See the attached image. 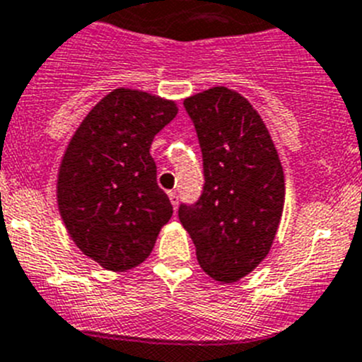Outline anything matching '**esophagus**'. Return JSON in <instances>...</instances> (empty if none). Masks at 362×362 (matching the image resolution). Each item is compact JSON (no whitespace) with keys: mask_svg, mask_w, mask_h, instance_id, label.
Returning <instances> with one entry per match:
<instances>
[{"mask_svg":"<svg viewBox=\"0 0 362 362\" xmlns=\"http://www.w3.org/2000/svg\"><path fill=\"white\" fill-rule=\"evenodd\" d=\"M168 197H170L173 209H175V211H177V207H178V194L175 191H170V192H168Z\"/></svg>","mask_w":362,"mask_h":362,"instance_id":"obj_1","label":"esophagus"}]
</instances>
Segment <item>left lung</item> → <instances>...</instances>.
I'll return each instance as SVG.
<instances>
[{
    "mask_svg": "<svg viewBox=\"0 0 362 362\" xmlns=\"http://www.w3.org/2000/svg\"><path fill=\"white\" fill-rule=\"evenodd\" d=\"M204 155L205 185L178 219L211 279L234 284L257 268L284 211V170L269 130L245 96L211 87L185 98Z\"/></svg>",
    "mask_w": 362,
    "mask_h": 362,
    "instance_id": "obj_1",
    "label": "left lung"
}]
</instances>
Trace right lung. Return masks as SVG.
Returning a JSON list of instances; mask_svg holds the SVG:
<instances>
[{
  "label": "right lung",
  "mask_w": 362,
  "mask_h": 362,
  "mask_svg": "<svg viewBox=\"0 0 362 362\" xmlns=\"http://www.w3.org/2000/svg\"><path fill=\"white\" fill-rule=\"evenodd\" d=\"M177 114V101L119 87L89 110L64 151L60 218L74 245L101 268L127 272L146 261L173 214L150 146Z\"/></svg>",
  "instance_id": "obj_1"
}]
</instances>
